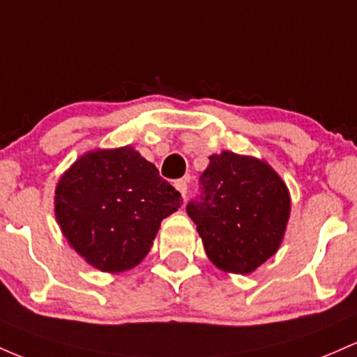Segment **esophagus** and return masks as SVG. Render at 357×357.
Masks as SVG:
<instances>
[{
	"label": "esophagus",
	"instance_id": "1",
	"mask_svg": "<svg viewBox=\"0 0 357 357\" xmlns=\"http://www.w3.org/2000/svg\"><path fill=\"white\" fill-rule=\"evenodd\" d=\"M189 180H190V177H183L175 182V189L182 194V197H185L187 195V189H189Z\"/></svg>",
	"mask_w": 357,
	"mask_h": 357
}]
</instances>
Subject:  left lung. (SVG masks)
<instances>
[{"label": "left lung", "instance_id": "left-lung-1", "mask_svg": "<svg viewBox=\"0 0 357 357\" xmlns=\"http://www.w3.org/2000/svg\"><path fill=\"white\" fill-rule=\"evenodd\" d=\"M187 214L197 224L209 259L231 273H251L282 243L290 195L265 162L232 151L209 157Z\"/></svg>", "mask_w": 357, "mask_h": 357}]
</instances>
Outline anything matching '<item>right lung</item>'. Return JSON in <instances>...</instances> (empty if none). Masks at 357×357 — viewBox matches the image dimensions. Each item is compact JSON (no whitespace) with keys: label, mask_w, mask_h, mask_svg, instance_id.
Masks as SVG:
<instances>
[{"label":"right lung","mask_w":357,"mask_h":357,"mask_svg":"<svg viewBox=\"0 0 357 357\" xmlns=\"http://www.w3.org/2000/svg\"><path fill=\"white\" fill-rule=\"evenodd\" d=\"M182 195L131 146L84 155L60 178L55 215L70 246L101 271L138 265Z\"/></svg>","instance_id":"obj_1"}]
</instances>
